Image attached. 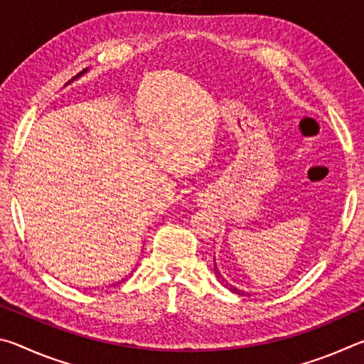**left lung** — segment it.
I'll list each match as a JSON object with an SVG mask.
<instances>
[{
    "label": "left lung",
    "mask_w": 364,
    "mask_h": 364,
    "mask_svg": "<svg viewBox=\"0 0 364 364\" xmlns=\"http://www.w3.org/2000/svg\"><path fill=\"white\" fill-rule=\"evenodd\" d=\"M213 268H215V274H217V278L221 281V284H225V287L226 289H230L231 292H234V294H237V295H245V292L244 291H241V289H237V287H234V286H231L230 282H228L223 276L220 274V271H218V268H217V263H215V258H213Z\"/></svg>",
    "instance_id": "8db88e82"
}]
</instances>
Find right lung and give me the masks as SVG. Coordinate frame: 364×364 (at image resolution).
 I'll use <instances>...</instances> for the list:
<instances>
[{"label": "right lung", "instance_id": "obj_1", "mask_svg": "<svg viewBox=\"0 0 364 364\" xmlns=\"http://www.w3.org/2000/svg\"><path fill=\"white\" fill-rule=\"evenodd\" d=\"M85 72H88V69H85V70H83V72H82V73H78V75H77V77H75V78H78V77H82V75H83V73H85ZM75 78H73V80H75ZM69 83H70V82H69ZM123 281H125V279H122V281H119V282H123ZM119 282H117V284H119ZM114 286H115V284H114Z\"/></svg>", "mask_w": 364, "mask_h": 364}]
</instances>
